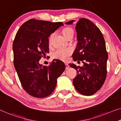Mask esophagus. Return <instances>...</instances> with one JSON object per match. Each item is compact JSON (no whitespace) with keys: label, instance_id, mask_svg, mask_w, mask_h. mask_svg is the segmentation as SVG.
<instances>
[{"label":"esophagus","instance_id":"esophagus-1","mask_svg":"<svg viewBox=\"0 0 121 121\" xmlns=\"http://www.w3.org/2000/svg\"><path fill=\"white\" fill-rule=\"evenodd\" d=\"M65 65H66V69H68V68H69V65H68V64H66Z\"/></svg>","mask_w":121,"mask_h":121}]
</instances>
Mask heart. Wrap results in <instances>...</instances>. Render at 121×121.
<instances>
[{
	"label": "heart",
	"mask_w": 121,
	"mask_h": 121,
	"mask_svg": "<svg viewBox=\"0 0 121 121\" xmlns=\"http://www.w3.org/2000/svg\"><path fill=\"white\" fill-rule=\"evenodd\" d=\"M62 34L64 36L66 39H68L70 37H73L74 34V31L70 27H66L62 30ZM53 36V34L50 36L49 38V43H50L52 37ZM72 50L69 48H60L58 49L53 53V56L54 59L57 60L66 61L68 60V57L71 55Z\"/></svg>",
	"instance_id": "obj_1"
}]
</instances>
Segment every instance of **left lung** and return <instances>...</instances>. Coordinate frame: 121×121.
Segmentation results:
<instances>
[{
  "label": "left lung",
  "mask_w": 121,
  "mask_h": 121,
  "mask_svg": "<svg viewBox=\"0 0 121 121\" xmlns=\"http://www.w3.org/2000/svg\"><path fill=\"white\" fill-rule=\"evenodd\" d=\"M73 22L65 24H72ZM75 30L78 43L72 57L74 61H82L84 65L69 64L77 73L73 83L78 92L91 95L100 90L107 77L108 55L105 40L99 29L88 19H79Z\"/></svg>",
  "instance_id": "1"
}]
</instances>
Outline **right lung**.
Instances as JSON below:
<instances>
[{"label": "right lung", "mask_w": 121, "mask_h": 121, "mask_svg": "<svg viewBox=\"0 0 121 121\" xmlns=\"http://www.w3.org/2000/svg\"><path fill=\"white\" fill-rule=\"evenodd\" d=\"M64 24L31 19L19 29L13 43V64L22 86L36 98L52 94L57 79L65 69L62 61L54 60L49 66L39 64L49 53L48 37Z\"/></svg>", "instance_id": "right-lung-1"}]
</instances>
